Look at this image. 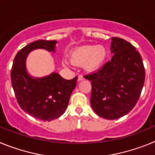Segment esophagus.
Returning a JSON list of instances; mask_svg holds the SVG:
<instances>
[{
    "mask_svg": "<svg viewBox=\"0 0 155 155\" xmlns=\"http://www.w3.org/2000/svg\"><path fill=\"white\" fill-rule=\"evenodd\" d=\"M84 78L83 76H82V75H79L78 78V81H82V80H84Z\"/></svg>",
    "mask_w": 155,
    "mask_h": 155,
    "instance_id": "obj_1",
    "label": "esophagus"
}]
</instances>
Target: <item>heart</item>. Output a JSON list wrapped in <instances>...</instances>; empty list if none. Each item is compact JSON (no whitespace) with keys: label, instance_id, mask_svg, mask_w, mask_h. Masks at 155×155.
Returning <instances> with one entry per match:
<instances>
[{"label":"heart","instance_id":"b5f03b06","mask_svg":"<svg viewBox=\"0 0 155 155\" xmlns=\"http://www.w3.org/2000/svg\"><path fill=\"white\" fill-rule=\"evenodd\" d=\"M107 57V50L103 46H84L79 47L70 54V61L74 65H84L87 71L99 69ZM64 65L69 67L70 64L64 61Z\"/></svg>","mask_w":155,"mask_h":155}]
</instances>
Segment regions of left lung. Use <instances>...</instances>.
<instances>
[{"label":"left lung","mask_w":155,"mask_h":155,"mask_svg":"<svg viewBox=\"0 0 155 155\" xmlns=\"http://www.w3.org/2000/svg\"><path fill=\"white\" fill-rule=\"evenodd\" d=\"M111 59L98 71L84 75L91 81V105L98 116L116 120L136 105L145 80L142 57L135 47L121 38L113 37Z\"/></svg>","instance_id":"8db88e82"}]
</instances>
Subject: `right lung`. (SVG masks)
<instances>
[{
    "label": "right lung",
    "instance_id": "add662e5",
    "mask_svg": "<svg viewBox=\"0 0 155 155\" xmlns=\"http://www.w3.org/2000/svg\"><path fill=\"white\" fill-rule=\"evenodd\" d=\"M57 41L37 40L19 50L14 59L11 78L16 99L21 109L42 121L59 118L68 107L78 77L66 80L57 73L41 78L30 77L25 69V60L35 49L55 51Z\"/></svg>",
    "mask_w": 155,
    "mask_h": 155
}]
</instances>
